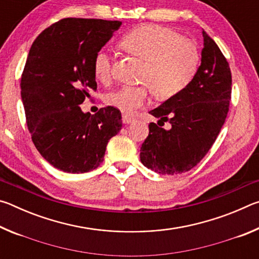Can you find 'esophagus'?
<instances>
[{
	"mask_svg": "<svg viewBox=\"0 0 259 259\" xmlns=\"http://www.w3.org/2000/svg\"><path fill=\"white\" fill-rule=\"evenodd\" d=\"M134 121H135L134 116H130V115H128V114H123V115H122V122H123V123H125V124H129Z\"/></svg>",
	"mask_w": 259,
	"mask_h": 259,
	"instance_id": "esophagus-1",
	"label": "esophagus"
}]
</instances>
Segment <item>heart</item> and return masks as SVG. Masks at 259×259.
Wrapping results in <instances>:
<instances>
[{"instance_id": "obj_1", "label": "heart", "mask_w": 259, "mask_h": 259, "mask_svg": "<svg viewBox=\"0 0 259 259\" xmlns=\"http://www.w3.org/2000/svg\"><path fill=\"white\" fill-rule=\"evenodd\" d=\"M120 47L144 61L139 76L143 84L124 85L106 98L109 106L124 113L145 104L152 93L160 100L181 94L190 85L200 64V51L194 42L160 26H138L122 36ZM93 71L99 82L111 81L112 57L106 49L95 55Z\"/></svg>"}]
</instances>
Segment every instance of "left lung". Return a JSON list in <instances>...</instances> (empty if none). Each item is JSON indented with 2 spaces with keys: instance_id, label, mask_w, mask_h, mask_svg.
Returning <instances> with one entry per match:
<instances>
[{
  "instance_id": "left-lung-1",
  "label": "left lung",
  "mask_w": 259,
  "mask_h": 259,
  "mask_svg": "<svg viewBox=\"0 0 259 259\" xmlns=\"http://www.w3.org/2000/svg\"><path fill=\"white\" fill-rule=\"evenodd\" d=\"M202 35L201 65L190 85L150 112L159 121L148 124L150 134L140 148V161L157 174H182L195 166L211 148L226 120L231 69L216 42L204 30ZM164 121L172 125L170 130L161 128Z\"/></svg>"
}]
</instances>
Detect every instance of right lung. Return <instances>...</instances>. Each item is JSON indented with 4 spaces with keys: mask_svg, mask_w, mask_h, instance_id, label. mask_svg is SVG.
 Segmentation results:
<instances>
[{
    "mask_svg": "<svg viewBox=\"0 0 259 259\" xmlns=\"http://www.w3.org/2000/svg\"><path fill=\"white\" fill-rule=\"evenodd\" d=\"M117 20L65 18L46 28L30 47L21 76L26 122L35 147L65 172L91 171L122 126L121 112L91 114L80 105L97 89L94 57L111 40Z\"/></svg>",
    "mask_w": 259,
    "mask_h": 259,
    "instance_id": "1",
    "label": "right lung"
}]
</instances>
